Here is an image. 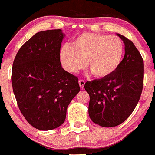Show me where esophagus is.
<instances>
[{
    "instance_id": "obj_1",
    "label": "esophagus",
    "mask_w": 155,
    "mask_h": 155,
    "mask_svg": "<svg viewBox=\"0 0 155 155\" xmlns=\"http://www.w3.org/2000/svg\"><path fill=\"white\" fill-rule=\"evenodd\" d=\"M79 86H80L81 89H83L84 87V84H85V81H84V80H79Z\"/></svg>"
}]
</instances>
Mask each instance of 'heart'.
<instances>
[{"label":"heart","mask_w":155,"mask_h":155,"mask_svg":"<svg viewBox=\"0 0 155 155\" xmlns=\"http://www.w3.org/2000/svg\"><path fill=\"white\" fill-rule=\"evenodd\" d=\"M125 48L118 37L101 34L82 33L73 42V46L61 48L59 58L62 67L76 74L87 65L98 79L112 76L120 67Z\"/></svg>","instance_id":"heart-1"}]
</instances>
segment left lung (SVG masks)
<instances>
[{
  "label": "left lung",
  "instance_id": "left-lung-1",
  "mask_svg": "<svg viewBox=\"0 0 155 155\" xmlns=\"http://www.w3.org/2000/svg\"><path fill=\"white\" fill-rule=\"evenodd\" d=\"M116 35L125 45L120 67L107 78L84 84L90 96V118L103 127H116L128 118L138 103L143 85L144 65L140 54L132 41Z\"/></svg>",
  "mask_w": 155,
  "mask_h": 155
}]
</instances>
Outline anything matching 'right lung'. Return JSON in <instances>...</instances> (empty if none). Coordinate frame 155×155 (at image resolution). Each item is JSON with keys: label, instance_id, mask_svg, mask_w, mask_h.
Segmentation results:
<instances>
[{"label": "right lung", "instance_id": "right-lung-1", "mask_svg": "<svg viewBox=\"0 0 155 155\" xmlns=\"http://www.w3.org/2000/svg\"><path fill=\"white\" fill-rule=\"evenodd\" d=\"M64 36L61 29L37 32L22 45L13 62L15 98L27 121L37 130L62 125L70 102L80 91L78 78L61 65Z\"/></svg>", "mask_w": 155, "mask_h": 155}]
</instances>
